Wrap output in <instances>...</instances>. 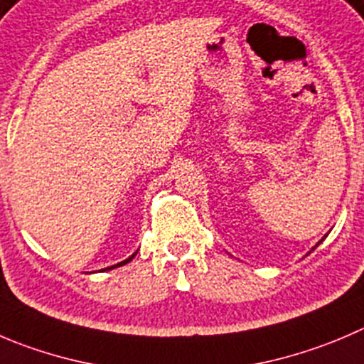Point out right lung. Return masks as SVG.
<instances>
[{
	"label": "right lung",
	"instance_id": "1",
	"mask_svg": "<svg viewBox=\"0 0 364 364\" xmlns=\"http://www.w3.org/2000/svg\"><path fill=\"white\" fill-rule=\"evenodd\" d=\"M134 257H136V254H134V255H130V257H128V259H124V261H121V262H117V264L116 266H110V268H117V266H123V264H127V262H130V261H132V259ZM107 269V268H105Z\"/></svg>",
	"mask_w": 364,
	"mask_h": 364
}]
</instances>
